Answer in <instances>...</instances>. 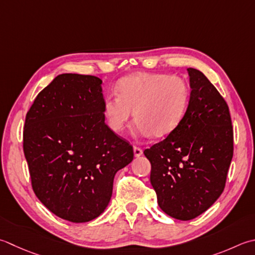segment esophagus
<instances>
[{"mask_svg":"<svg viewBox=\"0 0 255 255\" xmlns=\"http://www.w3.org/2000/svg\"><path fill=\"white\" fill-rule=\"evenodd\" d=\"M133 154L134 157H140L142 154V149L139 148V147H133Z\"/></svg>","mask_w":255,"mask_h":255,"instance_id":"esophagus-1","label":"esophagus"}]
</instances>
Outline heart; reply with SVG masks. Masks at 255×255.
I'll return each instance as SVG.
<instances>
[{
	"mask_svg": "<svg viewBox=\"0 0 255 255\" xmlns=\"http://www.w3.org/2000/svg\"><path fill=\"white\" fill-rule=\"evenodd\" d=\"M116 95L104 102L103 113L108 127L122 132L136 118L132 131L137 136L163 137L181 122L189 103V87L184 79L164 74L142 73L123 78Z\"/></svg>",
	"mask_w": 255,
	"mask_h": 255,
	"instance_id": "b5f03b06",
	"label": "heart"
}]
</instances>
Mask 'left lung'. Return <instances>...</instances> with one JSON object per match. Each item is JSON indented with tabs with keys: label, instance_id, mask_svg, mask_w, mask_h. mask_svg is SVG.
I'll return each instance as SVG.
<instances>
[{
	"label": "left lung",
	"instance_id": "8db88e82",
	"mask_svg": "<svg viewBox=\"0 0 255 255\" xmlns=\"http://www.w3.org/2000/svg\"><path fill=\"white\" fill-rule=\"evenodd\" d=\"M190 99L181 122L143 151L161 210L188 221L207 211L223 192L233 157V128L223 97L203 73L188 68Z\"/></svg>",
	"mask_w": 255,
	"mask_h": 255
}]
</instances>
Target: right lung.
<instances>
[{
  "label": "right lung",
  "mask_w": 255,
  "mask_h": 255,
  "mask_svg": "<svg viewBox=\"0 0 255 255\" xmlns=\"http://www.w3.org/2000/svg\"><path fill=\"white\" fill-rule=\"evenodd\" d=\"M103 81L61 74L37 95L25 118L23 149L32 187L45 207L82 223L111 201L115 174L133 159L103 113Z\"/></svg>",
  "instance_id": "right-lung-1"
}]
</instances>
